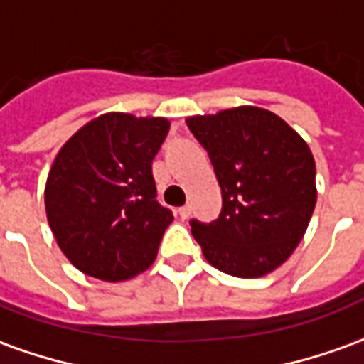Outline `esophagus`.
Masks as SVG:
<instances>
[{"label":"esophagus","mask_w":364,"mask_h":364,"mask_svg":"<svg viewBox=\"0 0 364 364\" xmlns=\"http://www.w3.org/2000/svg\"><path fill=\"white\" fill-rule=\"evenodd\" d=\"M189 216H191V206L189 205L181 206V208H179V218H181V220H187Z\"/></svg>","instance_id":"34e87169"}]
</instances>
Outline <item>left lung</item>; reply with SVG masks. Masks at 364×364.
<instances>
[{"label": "left lung", "instance_id": "1", "mask_svg": "<svg viewBox=\"0 0 364 364\" xmlns=\"http://www.w3.org/2000/svg\"><path fill=\"white\" fill-rule=\"evenodd\" d=\"M222 189L210 224L191 220L206 261L255 279L281 267L304 237L316 206V164L308 144L274 112L236 107L189 117Z\"/></svg>", "mask_w": 364, "mask_h": 364}]
</instances>
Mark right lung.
Masks as SVG:
<instances>
[{"label": "right lung", "instance_id": "add662e5", "mask_svg": "<svg viewBox=\"0 0 364 364\" xmlns=\"http://www.w3.org/2000/svg\"><path fill=\"white\" fill-rule=\"evenodd\" d=\"M169 120L107 112L60 148L44 189L60 250L82 273L117 282L150 267L173 220L156 200L151 161Z\"/></svg>", "mask_w": 364, "mask_h": 364}]
</instances>
